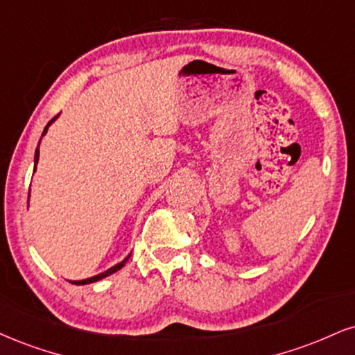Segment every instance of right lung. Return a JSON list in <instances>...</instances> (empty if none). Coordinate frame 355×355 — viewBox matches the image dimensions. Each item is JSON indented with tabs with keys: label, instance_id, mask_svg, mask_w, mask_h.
Returning a JSON list of instances; mask_svg holds the SVG:
<instances>
[{
	"label": "right lung",
	"instance_id": "add662e5",
	"mask_svg": "<svg viewBox=\"0 0 355 355\" xmlns=\"http://www.w3.org/2000/svg\"><path fill=\"white\" fill-rule=\"evenodd\" d=\"M59 115H55V117H53L51 119V121L48 122V125L44 127V130H42V135H46V132H48V129H49V125L51 123H53L55 119H58ZM40 142H41V139H40ZM37 160H40V145H37V148H36V153H34V172H36V165H37ZM130 258V254L127 256L125 259H123V261H121V263H117L115 264V266H112V268H109L107 271H104V272H101V275H97V276H92V277H87V279H83V281H71L72 284H78V286H80V284H91V283H96V281H99V279H102V277H107V276H110V275H114L115 271H119L121 270V268H123V264H125V261L127 259Z\"/></svg>",
	"mask_w": 355,
	"mask_h": 355
}]
</instances>
